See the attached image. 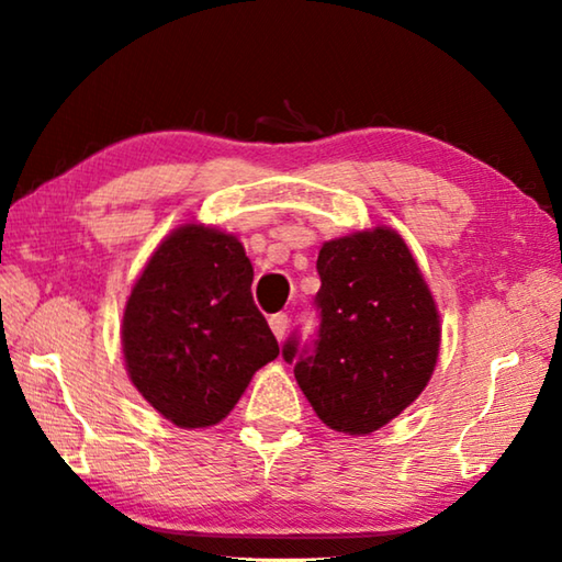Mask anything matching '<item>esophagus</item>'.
<instances>
[{
	"label": "esophagus",
	"instance_id": "1",
	"mask_svg": "<svg viewBox=\"0 0 562 562\" xmlns=\"http://www.w3.org/2000/svg\"><path fill=\"white\" fill-rule=\"evenodd\" d=\"M288 325H290V319H288V315H284V312H278V315L270 317V329H272V335L278 337V339L284 337V331H288Z\"/></svg>",
	"mask_w": 562,
	"mask_h": 562
}]
</instances>
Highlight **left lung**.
I'll return each instance as SVG.
<instances>
[{"mask_svg": "<svg viewBox=\"0 0 562 562\" xmlns=\"http://www.w3.org/2000/svg\"><path fill=\"white\" fill-rule=\"evenodd\" d=\"M319 337L282 349L322 424L367 436L416 402L436 369L441 317L404 237L386 225L319 247Z\"/></svg>", "mask_w": 562, "mask_h": 562, "instance_id": "obj_1", "label": "left lung"}]
</instances>
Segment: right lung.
<instances>
[{
  "label": "right lung",
  "instance_id": "add662e5",
  "mask_svg": "<svg viewBox=\"0 0 562 562\" xmlns=\"http://www.w3.org/2000/svg\"><path fill=\"white\" fill-rule=\"evenodd\" d=\"M252 265L233 233L176 227L133 282L121 345L138 394L180 429L221 424L280 355L252 302Z\"/></svg>",
  "mask_w": 562,
  "mask_h": 562
}]
</instances>
